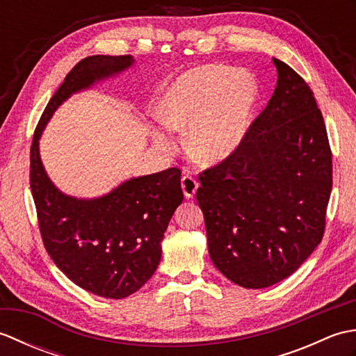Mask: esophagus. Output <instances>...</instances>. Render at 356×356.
<instances>
[{
    "mask_svg": "<svg viewBox=\"0 0 356 356\" xmlns=\"http://www.w3.org/2000/svg\"><path fill=\"white\" fill-rule=\"evenodd\" d=\"M197 188H199V182H197V180H195V179L191 176L190 171L185 172L184 176H182V190H184L185 197H186V199H193L195 191H197Z\"/></svg>",
    "mask_w": 356,
    "mask_h": 356,
    "instance_id": "esophagus-1",
    "label": "esophagus"
}]
</instances>
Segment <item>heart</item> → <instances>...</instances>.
Listing matches in <instances>:
<instances>
[{
    "instance_id": "obj_1",
    "label": "heart",
    "mask_w": 356,
    "mask_h": 356,
    "mask_svg": "<svg viewBox=\"0 0 356 356\" xmlns=\"http://www.w3.org/2000/svg\"><path fill=\"white\" fill-rule=\"evenodd\" d=\"M257 97L259 86L252 74L205 65L174 82L163 96L159 118L172 131L190 128L188 153L200 163L213 165L243 140ZM156 139L162 145L168 143L162 133H156Z\"/></svg>"
}]
</instances>
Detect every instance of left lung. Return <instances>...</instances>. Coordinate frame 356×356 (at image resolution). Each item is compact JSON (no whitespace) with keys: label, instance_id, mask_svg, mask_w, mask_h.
<instances>
[{"label":"left lung","instance_id":"obj_1","mask_svg":"<svg viewBox=\"0 0 356 356\" xmlns=\"http://www.w3.org/2000/svg\"><path fill=\"white\" fill-rule=\"evenodd\" d=\"M274 95L243 140L199 172L208 251L241 287L282 282L321 243L332 191V151L312 88L280 59Z\"/></svg>","mask_w":356,"mask_h":356}]
</instances>
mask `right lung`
Wrapping results in <instances>:
<instances>
[{"mask_svg": "<svg viewBox=\"0 0 356 356\" xmlns=\"http://www.w3.org/2000/svg\"><path fill=\"white\" fill-rule=\"evenodd\" d=\"M131 63L130 55L81 59L51 96L30 147V190L45 251L74 284L115 300L139 291L157 269L163 232L184 200L180 170L131 179L101 199L78 200L50 182L38 139L53 111L72 93Z\"/></svg>", "mask_w": 356, "mask_h": 356, "instance_id": "obj_1", "label": "right lung"}]
</instances>
